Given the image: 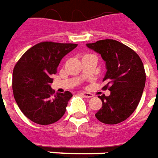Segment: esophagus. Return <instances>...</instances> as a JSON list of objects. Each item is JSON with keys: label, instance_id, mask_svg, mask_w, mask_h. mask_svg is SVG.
Wrapping results in <instances>:
<instances>
[{"label": "esophagus", "instance_id": "34e87169", "mask_svg": "<svg viewBox=\"0 0 158 158\" xmlns=\"http://www.w3.org/2000/svg\"><path fill=\"white\" fill-rule=\"evenodd\" d=\"M81 94L83 96V97H85V98H91V97H93L94 95H93V94H91V93H87V92H81Z\"/></svg>", "mask_w": 158, "mask_h": 158}]
</instances>
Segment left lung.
Returning <instances> with one entry per match:
<instances>
[{"label":"left lung","instance_id":"1","mask_svg":"<svg viewBox=\"0 0 158 158\" xmlns=\"http://www.w3.org/2000/svg\"><path fill=\"white\" fill-rule=\"evenodd\" d=\"M87 47L106 61L103 81L106 85L103 89L110 91L109 96H99L102 107L95 117L103 123H120L130 117L141 99L145 84L141 59L133 49L112 39L88 43Z\"/></svg>","mask_w":158,"mask_h":158}]
</instances>
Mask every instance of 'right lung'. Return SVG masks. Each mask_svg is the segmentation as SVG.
Here are the masks:
<instances>
[{"instance_id": "right-lung-1", "label": "right lung", "mask_w": 158, "mask_h": 158, "mask_svg": "<svg viewBox=\"0 0 158 158\" xmlns=\"http://www.w3.org/2000/svg\"><path fill=\"white\" fill-rule=\"evenodd\" d=\"M77 47L73 43L43 41L24 52L14 66V99L25 117L35 123L48 125L59 121L66 110L72 94H54L50 84L61 59Z\"/></svg>"}]
</instances>
